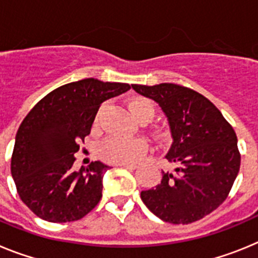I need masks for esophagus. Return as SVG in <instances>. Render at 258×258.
<instances>
[{
    "label": "esophagus",
    "mask_w": 258,
    "mask_h": 258,
    "mask_svg": "<svg viewBox=\"0 0 258 258\" xmlns=\"http://www.w3.org/2000/svg\"><path fill=\"white\" fill-rule=\"evenodd\" d=\"M117 165L122 166V168H125V169H129V170H134V169H137V168H138L136 164H117Z\"/></svg>",
    "instance_id": "esophagus-1"
}]
</instances>
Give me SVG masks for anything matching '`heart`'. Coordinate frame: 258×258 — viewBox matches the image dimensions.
<instances>
[{
    "mask_svg": "<svg viewBox=\"0 0 258 258\" xmlns=\"http://www.w3.org/2000/svg\"><path fill=\"white\" fill-rule=\"evenodd\" d=\"M129 108L141 124L151 121L155 116L154 103L147 98H133L129 101ZM147 151L149 145L140 138L125 140L120 137H109L101 143L99 156L107 163L134 164L142 160Z\"/></svg>",
    "mask_w": 258,
    "mask_h": 258,
    "instance_id": "b5f03b06",
    "label": "heart"
}]
</instances>
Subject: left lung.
Listing matches in <instances>:
<instances>
[{"label": "left lung", "mask_w": 258, "mask_h": 258, "mask_svg": "<svg viewBox=\"0 0 258 258\" xmlns=\"http://www.w3.org/2000/svg\"><path fill=\"white\" fill-rule=\"evenodd\" d=\"M156 102L170 126L166 159L174 172H163L157 186L141 192L160 220L187 225L202 220L226 200L240 168L238 138L220 109L204 95L177 84L132 85Z\"/></svg>", "instance_id": "obj_1"}]
</instances>
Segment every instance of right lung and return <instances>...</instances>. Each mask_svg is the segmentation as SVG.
<instances>
[{
	"instance_id": "obj_1",
	"label": "right lung",
	"mask_w": 258,
	"mask_h": 258,
	"mask_svg": "<svg viewBox=\"0 0 258 258\" xmlns=\"http://www.w3.org/2000/svg\"><path fill=\"white\" fill-rule=\"evenodd\" d=\"M129 89V84L84 79L59 86L29 111L15 137L11 175L36 216L63 223L95 208L109 166L93 161L75 172L74 155L90 134L101 104Z\"/></svg>"
}]
</instances>
